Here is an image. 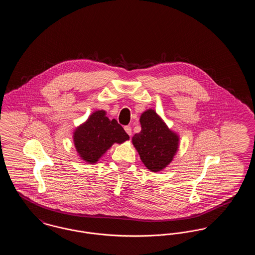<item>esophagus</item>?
I'll use <instances>...</instances> for the list:
<instances>
[{"label": "esophagus", "mask_w": 255, "mask_h": 255, "mask_svg": "<svg viewBox=\"0 0 255 255\" xmlns=\"http://www.w3.org/2000/svg\"><path fill=\"white\" fill-rule=\"evenodd\" d=\"M124 130L126 131V133H128L130 136L132 135V128L130 126H125L124 127Z\"/></svg>", "instance_id": "1"}]
</instances>
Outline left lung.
<instances>
[{"mask_svg": "<svg viewBox=\"0 0 255 255\" xmlns=\"http://www.w3.org/2000/svg\"><path fill=\"white\" fill-rule=\"evenodd\" d=\"M141 131L132 138L141 161L152 172L165 168L179 148V135L171 131L154 110L142 113Z\"/></svg>", "mask_w": 255, "mask_h": 255, "instance_id": "obj_1", "label": "left lung"}]
</instances>
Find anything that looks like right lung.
<instances>
[{"instance_id":"obj_1","label":"right lung","mask_w":255,"mask_h":255,"mask_svg":"<svg viewBox=\"0 0 255 255\" xmlns=\"http://www.w3.org/2000/svg\"><path fill=\"white\" fill-rule=\"evenodd\" d=\"M129 135L116 120H110L106 112L93 113L87 122L73 133V142L78 155L88 163H96L114 143H122Z\"/></svg>"}]
</instances>
